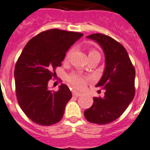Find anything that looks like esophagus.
Instances as JSON below:
<instances>
[{
    "label": "esophagus",
    "instance_id": "esophagus-1",
    "mask_svg": "<svg viewBox=\"0 0 150 150\" xmlns=\"http://www.w3.org/2000/svg\"><path fill=\"white\" fill-rule=\"evenodd\" d=\"M72 94H73V95L74 96H75V97H79V96L81 95V92L76 91L75 90H73V91H72Z\"/></svg>",
    "mask_w": 150,
    "mask_h": 150
}]
</instances>
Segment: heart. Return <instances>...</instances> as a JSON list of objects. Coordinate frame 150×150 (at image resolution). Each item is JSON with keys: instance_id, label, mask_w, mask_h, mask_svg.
Wrapping results in <instances>:
<instances>
[{"instance_id": "heart-1", "label": "heart", "mask_w": 150, "mask_h": 150, "mask_svg": "<svg viewBox=\"0 0 150 150\" xmlns=\"http://www.w3.org/2000/svg\"><path fill=\"white\" fill-rule=\"evenodd\" d=\"M69 54H70V51L68 52L65 57V59H68L69 58ZM92 54H99L97 51L95 50H91L89 52V55ZM68 81L70 84H72L75 88L76 89H81L84 87L87 82V78L84 76H83L81 74H78V73H73V74H69L68 76Z\"/></svg>"}]
</instances>
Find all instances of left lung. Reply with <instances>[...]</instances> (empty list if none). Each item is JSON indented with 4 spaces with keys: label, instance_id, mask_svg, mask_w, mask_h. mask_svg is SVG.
Here are the masks:
<instances>
[{
    "label": "left lung",
    "instance_id": "left-lung-1",
    "mask_svg": "<svg viewBox=\"0 0 150 150\" xmlns=\"http://www.w3.org/2000/svg\"><path fill=\"white\" fill-rule=\"evenodd\" d=\"M105 57L103 75L96 87L105 90L104 98H94V103L84 111L88 122L99 125L111 123L120 117L135 96L136 70L122 44L104 34H92Z\"/></svg>",
    "mask_w": 150,
    "mask_h": 150
}]
</instances>
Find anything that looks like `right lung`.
<instances>
[{
	"label": "right lung",
	"instance_id": "obj_1",
	"mask_svg": "<svg viewBox=\"0 0 150 150\" xmlns=\"http://www.w3.org/2000/svg\"><path fill=\"white\" fill-rule=\"evenodd\" d=\"M82 33L60 29L45 31L32 38L22 50L14 68L19 106L32 122L51 125L62 119L72 93L66 84L57 91L49 89V81L60 67L66 52Z\"/></svg>",
	"mask_w": 150,
	"mask_h": 150
}]
</instances>
